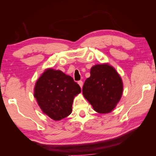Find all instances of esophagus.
<instances>
[{
  "mask_svg": "<svg viewBox=\"0 0 156 156\" xmlns=\"http://www.w3.org/2000/svg\"><path fill=\"white\" fill-rule=\"evenodd\" d=\"M78 83L79 85H80V87H81V88H83V81H82V80L78 81Z\"/></svg>",
  "mask_w": 156,
  "mask_h": 156,
  "instance_id": "1",
  "label": "esophagus"
}]
</instances>
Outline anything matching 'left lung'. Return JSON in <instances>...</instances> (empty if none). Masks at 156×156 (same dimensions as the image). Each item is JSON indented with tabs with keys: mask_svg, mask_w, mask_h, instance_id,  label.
Here are the masks:
<instances>
[{
	"mask_svg": "<svg viewBox=\"0 0 156 156\" xmlns=\"http://www.w3.org/2000/svg\"><path fill=\"white\" fill-rule=\"evenodd\" d=\"M123 92V83L115 68L108 63L93 66L90 77L85 80L83 94L99 113L112 112L119 102Z\"/></svg>",
	"mask_w": 156,
	"mask_h": 156,
	"instance_id": "left-lung-1",
	"label": "left lung"
}]
</instances>
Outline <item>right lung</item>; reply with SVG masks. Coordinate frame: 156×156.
<instances>
[{
  "label": "right lung",
  "mask_w": 156,
  "mask_h": 156,
  "mask_svg": "<svg viewBox=\"0 0 156 156\" xmlns=\"http://www.w3.org/2000/svg\"><path fill=\"white\" fill-rule=\"evenodd\" d=\"M34 90V96L42 112L56 121L72 113L73 99L81 92L80 86L72 77L51 68L42 73Z\"/></svg>",
  "instance_id": "1"
}]
</instances>
